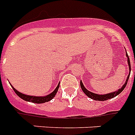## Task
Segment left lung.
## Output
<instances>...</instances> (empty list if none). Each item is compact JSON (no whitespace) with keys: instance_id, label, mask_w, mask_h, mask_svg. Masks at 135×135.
<instances>
[{"instance_id":"left-lung-1","label":"left lung","mask_w":135,"mask_h":135,"mask_svg":"<svg viewBox=\"0 0 135 135\" xmlns=\"http://www.w3.org/2000/svg\"><path fill=\"white\" fill-rule=\"evenodd\" d=\"M126 56L127 57L128 60V65L129 67V75H128L127 79L126 80L125 83L123 85V86L122 87V88L119 89L117 91H113L111 93H109V94H94L93 92L89 91V90H87V89L85 88V86H84L83 83V82L80 80V87H81L82 90L84 92L85 94V95H87L89 98H90L92 100H98V101H104V100H109L110 98H113L115 96H117V95H119L120 94L121 92L124 89V88L126 87V85H127L128 80L129 79V76H130V74H131V62H130V59L128 57V55L127 52H126Z\"/></svg>"}]
</instances>
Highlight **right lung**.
Wrapping results in <instances>:
<instances>
[{
	"label": "right lung",
	"mask_w": 135,
	"mask_h": 135,
	"mask_svg": "<svg viewBox=\"0 0 135 135\" xmlns=\"http://www.w3.org/2000/svg\"><path fill=\"white\" fill-rule=\"evenodd\" d=\"M11 86V87L13 88V91L16 92V94L19 96L20 98H22V100L25 101H27V102H33V103H36V104H41V103H45V102H49L52 100V99H53V98L55 97V95H56V92L58 91L59 87V85L60 83L58 84L57 85V87H56L55 90L53 91L50 93V94H48V95H46V96H35V95H26L25 94H22L21 92L18 91L14 88V87H13L11 84H10Z\"/></svg>",
	"instance_id": "1"
}]
</instances>
